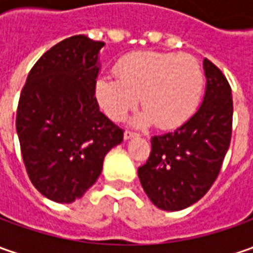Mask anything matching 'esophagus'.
I'll use <instances>...</instances> for the list:
<instances>
[{
    "label": "esophagus",
    "mask_w": 253,
    "mask_h": 253,
    "mask_svg": "<svg viewBox=\"0 0 253 253\" xmlns=\"http://www.w3.org/2000/svg\"><path fill=\"white\" fill-rule=\"evenodd\" d=\"M133 136H138V133L133 131H129V129H126V131L124 132V138H125V139H131Z\"/></svg>",
    "instance_id": "34e87169"
}]
</instances>
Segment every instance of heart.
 Instances as JSON below:
<instances>
[{
  "mask_svg": "<svg viewBox=\"0 0 253 253\" xmlns=\"http://www.w3.org/2000/svg\"><path fill=\"white\" fill-rule=\"evenodd\" d=\"M117 79L101 77L95 94L104 112L122 121L141 97L145 112L138 125L155 122L159 129H174L189 120L199 107L204 74L191 54L169 52H135L115 66Z\"/></svg>",
  "mask_w": 253,
  "mask_h": 253,
  "instance_id": "heart-1",
  "label": "heart"
}]
</instances>
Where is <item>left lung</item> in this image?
Returning <instances> with one entry per match:
<instances>
[{"instance_id":"8db88e82","label":"left lung","mask_w":253,"mask_h":253,"mask_svg":"<svg viewBox=\"0 0 253 253\" xmlns=\"http://www.w3.org/2000/svg\"><path fill=\"white\" fill-rule=\"evenodd\" d=\"M203 66L207 88L199 111L174 132L152 136L151 155L138 169L148 197L166 211L186 209L211 189L231 142V85L209 59Z\"/></svg>"}]
</instances>
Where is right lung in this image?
<instances>
[{"label":"right lung","mask_w":253,"mask_h":253,"mask_svg":"<svg viewBox=\"0 0 253 253\" xmlns=\"http://www.w3.org/2000/svg\"><path fill=\"white\" fill-rule=\"evenodd\" d=\"M102 46L84 35L54 44L21 91L16 132L26 173L56 203L80 199L101 174L105 155L124 139L94 95Z\"/></svg>","instance_id":"right-lung-1"}]
</instances>
